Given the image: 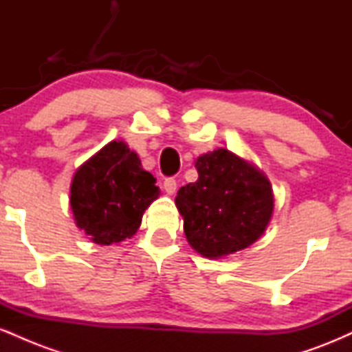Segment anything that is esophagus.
<instances>
[{"label": "esophagus", "mask_w": 352, "mask_h": 352, "mask_svg": "<svg viewBox=\"0 0 352 352\" xmlns=\"http://www.w3.org/2000/svg\"><path fill=\"white\" fill-rule=\"evenodd\" d=\"M164 188L168 195H173L177 192V180L173 177H168V179L164 180Z\"/></svg>", "instance_id": "34e87169"}]
</instances>
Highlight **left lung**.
Instances as JSON below:
<instances>
[{
    "label": "left lung",
    "mask_w": 352,
    "mask_h": 352,
    "mask_svg": "<svg viewBox=\"0 0 352 352\" xmlns=\"http://www.w3.org/2000/svg\"><path fill=\"white\" fill-rule=\"evenodd\" d=\"M199 180L177 193L188 243L207 258L243 250L263 235L273 213V193L263 173L228 152L205 153L195 162Z\"/></svg>",
    "instance_id": "left-lung-1"
}]
</instances>
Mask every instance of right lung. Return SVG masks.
Returning <instances> with one entry per match:
<instances>
[{
    "label": "right lung",
    "mask_w": 352,
    "mask_h": 352,
    "mask_svg": "<svg viewBox=\"0 0 352 352\" xmlns=\"http://www.w3.org/2000/svg\"><path fill=\"white\" fill-rule=\"evenodd\" d=\"M159 193L137 153L112 140L74 173L71 207L78 227L94 243L112 245L134 235Z\"/></svg>",
    "instance_id": "1"
}]
</instances>
